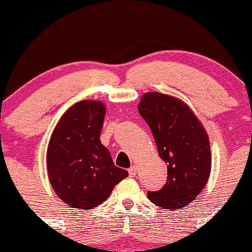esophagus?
Here are the masks:
<instances>
[{
    "instance_id": "obj_1",
    "label": "esophagus",
    "mask_w": 252,
    "mask_h": 252,
    "mask_svg": "<svg viewBox=\"0 0 252 252\" xmlns=\"http://www.w3.org/2000/svg\"><path fill=\"white\" fill-rule=\"evenodd\" d=\"M128 172H129V176H131V178H132V176H135L136 174H137V167L131 166L129 168Z\"/></svg>"
}]
</instances>
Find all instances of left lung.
I'll list each match as a JSON object with an SVG mask.
<instances>
[{
  "label": "left lung",
  "mask_w": 252,
  "mask_h": 252,
  "mask_svg": "<svg viewBox=\"0 0 252 252\" xmlns=\"http://www.w3.org/2000/svg\"><path fill=\"white\" fill-rule=\"evenodd\" d=\"M137 109L152 130L168 174L162 189L148 190L149 200L166 210L186 207L209 180V136L189 106L173 96L147 92Z\"/></svg>",
  "instance_id": "obj_1"
}]
</instances>
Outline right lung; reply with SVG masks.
Segmentation results:
<instances>
[{"mask_svg":"<svg viewBox=\"0 0 252 252\" xmlns=\"http://www.w3.org/2000/svg\"><path fill=\"white\" fill-rule=\"evenodd\" d=\"M105 111L102 102L80 100L63 115L50 138L48 179L56 194L74 209L100 205L128 176L100 143Z\"/></svg>","mask_w":252,"mask_h":252,"instance_id":"obj_1","label":"right lung"}]
</instances>
